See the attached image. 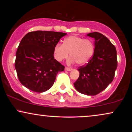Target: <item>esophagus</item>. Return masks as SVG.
Here are the masks:
<instances>
[{
	"instance_id": "34e87169",
	"label": "esophagus",
	"mask_w": 132,
	"mask_h": 132,
	"mask_svg": "<svg viewBox=\"0 0 132 132\" xmlns=\"http://www.w3.org/2000/svg\"><path fill=\"white\" fill-rule=\"evenodd\" d=\"M65 70L66 71H72V69L71 68H68V67H66L65 68Z\"/></svg>"
}]
</instances>
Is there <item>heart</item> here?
<instances>
[{
	"mask_svg": "<svg viewBox=\"0 0 132 132\" xmlns=\"http://www.w3.org/2000/svg\"><path fill=\"white\" fill-rule=\"evenodd\" d=\"M94 51V44L88 38L72 35L66 37L63 44H56L54 47V57L57 61H61L69 56V61H76L79 65H84L90 60Z\"/></svg>",
	"mask_w": 132,
	"mask_h": 132,
	"instance_id": "b5f03b06",
	"label": "heart"
}]
</instances>
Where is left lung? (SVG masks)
Masks as SVG:
<instances>
[{
	"mask_svg": "<svg viewBox=\"0 0 132 132\" xmlns=\"http://www.w3.org/2000/svg\"><path fill=\"white\" fill-rule=\"evenodd\" d=\"M87 36L95 40L93 56L86 66L78 68L79 77L74 86L80 93L95 95L113 81L117 67V51L114 45L102 33H89Z\"/></svg>",
	"mask_w": 132,
	"mask_h": 132,
	"instance_id": "1",
	"label": "left lung"
}]
</instances>
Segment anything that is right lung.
I'll use <instances>...</instances> for the list:
<instances>
[{"label":"right lung","mask_w":132,"mask_h":132,"mask_svg":"<svg viewBox=\"0 0 132 132\" xmlns=\"http://www.w3.org/2000/svg\"><path fill=\"white\" fill-rule=\"evenodd\" d=\"M66 33L51 31L28 33L21 40L15 67L21 84L33 92H43L53 85L64 66L54 59V47Z\"/></svg>","instance_id":"1"}]
</instances>
